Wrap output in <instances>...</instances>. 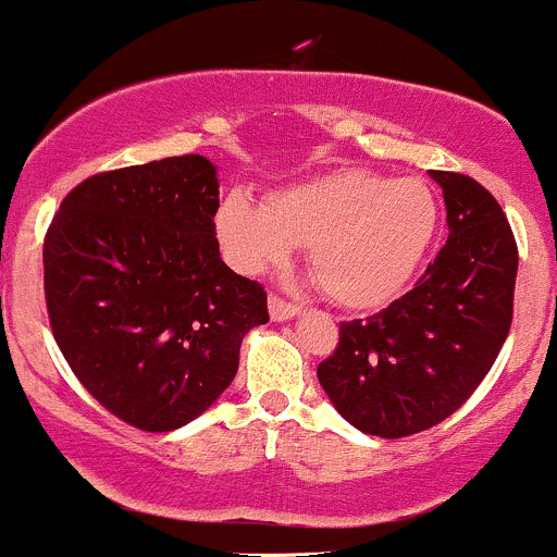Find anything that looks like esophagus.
I'll use <instances>...</instances> for the list:
<instances>
[{
  "label": "esophagus",
  "mask_w": 557,
  "mask_h": 557,
  "mask_svg": "<svg viewBox=\"0 0 557 557\" xmlns=\"http://www.w3.org/2000/svg\"><path fill=\"white\" fill-rule=\"evenodd\" d=\"M268 312H271L273 321H292V318L299 315V305L271 295V299H268Z\"/></svg>",
  "instance_id": "1"
}]
</instances>
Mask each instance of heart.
<instances>
[{"label":"heart","instance_id":"1","mask_svg":"<svg viewBox=\"0 0 557 557\" xmlns=\"http://www.w3.org/2000/svg\"><path fill=\"white\" fill-rule=\"evenodd\" d=\"M440 223L431 189L347 168L273 191L265 205L228 195L215 208L218 245L236 271L258 276L308 245V265L342 308L392 302L416 276Z\"/></svg>","mask_w":557,"mask_h":557}]
</instances>
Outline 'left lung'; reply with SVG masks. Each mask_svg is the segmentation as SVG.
I'll list each match as a JSON object with an SVG mask.
<instances>
[{"instance_id": "left-lung-1", "label": "left lung", "mask_w": 557, "mask_h": 557, "mask_svg": "<svg viewBox=\"0 0 557 557\" xmlns=\"http://www.w3.org/2000/svg\"><path fill=\"white\" fill-rule=\"evenodd\" d=\"M447 245L386 310L339 326L318 366L331 405L362 434L399 440L453 416L490 373L513 321L518 249L497 199L463 173L431 171Z\"/></svg>"}]
</instances>
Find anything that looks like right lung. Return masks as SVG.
Here are the masks:
<instances>
[{"label":"right lung","instance_id":"add662e5","mask_svg":"<svg viewBox=\"0 0 557 557\" xmlns=\"http://www.w3.org/2000/svg\"><path fill=\"white\" fill-rule=\"evenodd\" d=\"M218 205L208 158H165L86 178L44 239L60 352L136 429L202 416L234 381L247 331L268 323L262 286L221 260Z\"/></svg>","mask_w":557,"mask_h":557}]
</instances>
